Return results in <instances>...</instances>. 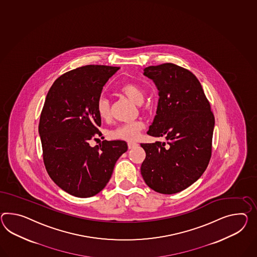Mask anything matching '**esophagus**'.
<instances>
[{"label":"esophagus","mask_w":257,"mask_h":257,"mask_svg":"<svg viewBox=\"0 0 257 257\" xmlns=\"http://www.w3.org/2000/svg\"><path fill=\"white\" fill-rule=\"evenodd\" d=\"M137 146H138L137 143H134V142H128V148H129V150H132V149L136 148Z\"/></svg>","instance_id":"esophagus-1"}]
</instances>
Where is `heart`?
I'll use <instances>...</instances> for the list:
<instances>
[{"mask_svg":"<svg viewBox=\"0 0 257 257\" xmlns=\"http://www.w3.org/2000/svg\"><path fill=\"white\" fill-rule=\"evenodd\" d=\"M121 93L137 104H141L144 100L145 92L143 88L136 83H125L120 87ZM96 112L102 119H107L110 114L109 101L104 96H100L96 101ZM145 123L142 120H134L131 122L121 123L109 132V138L118 140L134 141L138 138L140 132L144 129Z\"/></svg>","mask_w":257,"mask_h":257,"instance_id":"obj_1","label":"heart"}]
</instances>
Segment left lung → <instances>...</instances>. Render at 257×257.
<instances>
[{
	"mask_svg": "<svg viewBox=\"0 0 257 257\" xmlns=\"http://www.w3.org/2000/svg\"><path fill=\"white\" fill-rule=\"evenodd\" d=\"M144 75L159 90L156 116L148 135L167 143L141 144L146 159L141 175L163 194H175L197 181L212 156L214 116L197 77L172 63L150 66Z\"/></svg>",
	"mask_w": 257,
	"mask_h": 257,
	"instance_id": "8db88e82",
	"label": "left lung"
}]
</instances>
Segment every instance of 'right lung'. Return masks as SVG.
I'll return each mask as SVG.
<instances>
[{
	"label": "right lung",
	"instance_id": "right-lung-1",
	"mask_svg": "<svg viewBox=\"0 0 257 257\" xmlns=\"http://www.w3.org/2000/svg\"><path fill=\"white\" fill-rule=\"evenodd\" d=\"M87 65L58 77L46 95L39 122L44 166L51 179L69 194L88 198L109 181L115 163L128 149L125 141H102L96 101L119 69Z\"/></svg>",
	"mask_w": 257,
	"mask_h": 257
}]
</instances>
